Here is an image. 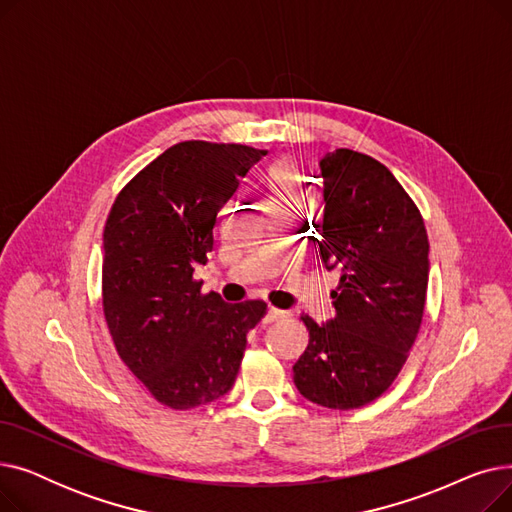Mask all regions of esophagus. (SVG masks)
Listing matches in <instances>:
<instances>
[{
  "mask_svg": "<svg viewBox=\"0 0 512 512\" xmlns=\"http://www.w3.org/2000/svg\"><path fill=\"white\" fill-rule=\"evenodd\" d=\"M288 317V311H282L278 307H270L267 309V315H265V321L267 324H274V321H282Z\"/></svg>",
  "mask_w": 512,
  "mask_h": 512,
  "instance_id": "obj_1",
  "label": "esophagus"
}]
</instances>
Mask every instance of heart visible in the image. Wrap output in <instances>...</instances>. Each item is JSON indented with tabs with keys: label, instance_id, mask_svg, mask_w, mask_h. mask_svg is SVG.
Returning <instances> with one entry per match:
<instances>
[{
	"label": "heart",
	"instance_id": "1",
	"mask_svg": "<svg viewBox=\"0 0 512 512\" xmlns=\"http://www.w3.org/2000/svg\"><path fill=\"white\" fill-rule=\"evenodd\" d=\"M270 199L276 205H294L301 201V180L290 164H278L272 170Z\"/></svg>",
	"mask_w": 512,
	"mask_h": 512
}]
</instances>
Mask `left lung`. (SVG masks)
<instances>
[{
	"mask_svg": "<svg viewBox=\"0 0 512 512\" xmlns=\"http://www.w3.org/2000/svg\"><path fill=\"white\" fill-rule=\"evenodd\" d=\"M326 211L315 224L321 261L340 270L336 317L301 315L309 344L294 386L319 407L361 409L398 378L417 340L427 292L429 240L421 211L392 172L365 153L319 161Z\"/></svg>",
	"mask_w": 512,
	"mask_h": 512,
	"instance_id": "left-lung-1",
	"label": "left lung"
}]
</instances>
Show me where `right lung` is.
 <instances>
[{"instance_id": "obj_1", "label": "right lung", "mask_w": 512, "mask_h": 512, "mask_svg": "<svg viewBox=\"0 0 512 512\" xmlns=\"http://www.w3.org/2000/svg\"><path fill=\"white\" fill-rule=\"evenodd\" d=\"M267 151L182 141L118 193L103 230L101 305L116 351L147 392L174 411L222 398L247 334L267 305H228L201 292L195 267L213 249L215 220Z\"/></svg>"}]
</instances>
